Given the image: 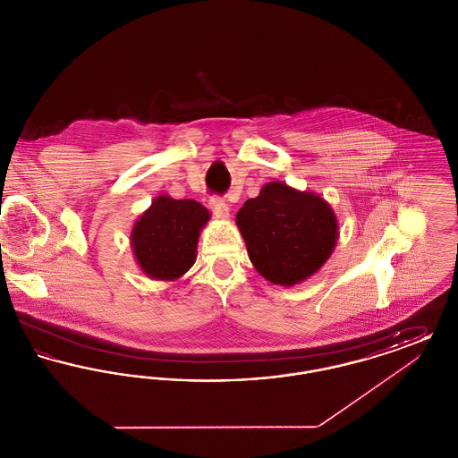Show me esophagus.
<instances>
[{"label":"esophagus","mask_w":458,"mask_h":458,"mask_svg":"<svg viewBox=\"0 0 458 458\" xmlns=\"http://www.w3.org/2000/svg\"><path fill=\"white\" fill-rule=\"evenodd\" d=\"M209 208H211V211H213L218 218H228V216H230V208H228V204L225 202V199H221V197H211V199H209Z\"/></svg>","instance_id":"1"}]
</instances>
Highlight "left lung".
Returning a JSON list of instances; mask_svg holds the SVG:
<instances>
[{"instance_id":"8db88e82","label":"left lung","mask_w":458,"mask_h":458,"mask_svg":"<svg viewBox=\"0 0 458 458\" xmlns=\"http://www.w3.org/2000/svg\"><path fill=\"white\" fill-rule=\"evenodd\" d=\"M235 221L249 259L275 284L293 286L316 275L338 242V219L327 200L284 182L266 183Z\"/></svg>"}]
</instances>
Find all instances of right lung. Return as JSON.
<instances>
[{"mask_svg": "<svg viewBox=\"0 0 458 458\" xmlns=\"http://www.w3.org/2000/svg\"><path fill=\"white\" fill-rule=\"evenodd\" d=\"M209 218L194 199L156 197L131 226V252L140 271L161 282L182 278L196 262L199 235Z\"/></svg>", "mask_w": 458, "mask_h": 458, "instance_id": "obj_1", "label": "right lung"}]
</instances>
